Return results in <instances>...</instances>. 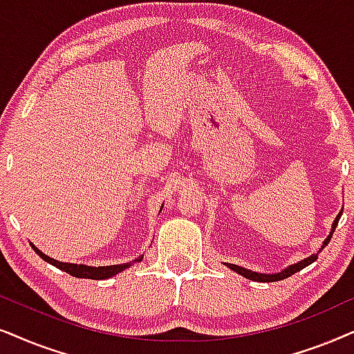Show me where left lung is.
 I'll list each match as a JSON object with an SVG mask.
<instances>
[{"label":"left lung","mask_w":354,"mask_h":354,"mask_svg":"<svg viewBox=\"0 0 354 354\" xmlns=\"http://www.w3.org/2000/svg\"><path fill=\"white\" fill-rule=\"evenodd\" d=\"M340 216H342V212L337 215L335 221H333L332 232H330V234H328V238L324 241V246L320 248V251H322V249H324L325 246H327L328 243H330V238H332L333 232H335V228H337V225H338V220H340ZM320 251H319V252H320ZM317 256H319V254H313V256H310V257L304 259V261H301V262H298V263H295V266H290L288 268H285V270H281L280 273H257V272H252V270H246V268H243V267H239V266H234V263H226V267H230V268H232V270L238 272L239 275L246 277V279L254 280V281H279V280L288 279L290 275H293V273L299 272L301 268L308 267L309 263H313V262L315 261V259H317Z\"/></svg>","instance_id":"left-lung-1"}]
</instances>
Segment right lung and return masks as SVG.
Returning <instances> with one entry per match:
<instances>
[{
	"mask_svg": "<svg viewBox=\"0 0 354 354\" xmlns=\"http://www.w3.org/2000/svg\"><path fill=\"white\" fill-rule=\"evenodd\" d=\"M32 249L39 254V256L46 261L51 266L58 267L59 270H63L66 273H69V275L73 277H77V279H91V280H105V279H110V277L116 275V273H120L124 270V268H128L133 266L134 262H140L142 261V256L136 259L133 262H128V263H118V266H106V267H88V266H77V263H66V262H58L55 261V259H51L48 256H45L44 252H40L39 249H37L34 244H30Z\"/></svg>",
	"mask_w": 354,
	"mask_h": 354,
	"instance_id": "1",
	"label": "right lung"
}]
</instances>
